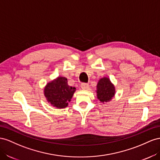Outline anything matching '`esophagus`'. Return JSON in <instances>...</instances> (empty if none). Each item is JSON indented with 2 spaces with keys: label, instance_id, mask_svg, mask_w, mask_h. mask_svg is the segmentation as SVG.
<instances>
[{
  "label": "esophagus",
  "instance_id": "1",
  "mask_svg": "<svg viewBox=\"0 0 160 160\" xmlns=\"http://www.w3.org/2000/svg\"><path fill=\"white\" fill-rule=\"evenodd\" d=\"M80 87L84 90H88L89 89V85L86 83H82L80 85Z\"/></svg>",
  "mask_w": 160,
  "mask_h": 160
}]
</instances>
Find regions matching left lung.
Wrapping results in <instances>:
<instances>
[{"label": "left lung", "instance_id": "1", "mask_svg": "<svg viewBox=\"0 0 160 160\" xmlns=\"http://www.w3.org/2000/svg\"><path fill=\"white\" fill-rule=\"evenodd\" d=\"M97 98L100 102L105 103L111 101L115 94V88L107 77L100 78L97 86Z\"/></svg>", "mask_w": 160, "mask_h": 160}]
</instances>
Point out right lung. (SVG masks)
I'll return each mask as SVG.
<instances>
[{
    "label": "right lung",
    "instance_id": "add662e5",
    "mask_svg": "<svg viewBox=\"0 0 160 160\" xmlns=\"http://www.w3.org/2000/svg\"><path fill=\"white\" fill-rule=\"evenodd\" d=\"M75 91V87L68 84L66 78L59 76L45 86L44 95L52 106L63 108L68 107Z\"/></svg>",
    "mask_w": 160,
    "mask_h": 160
}]
</instances>
